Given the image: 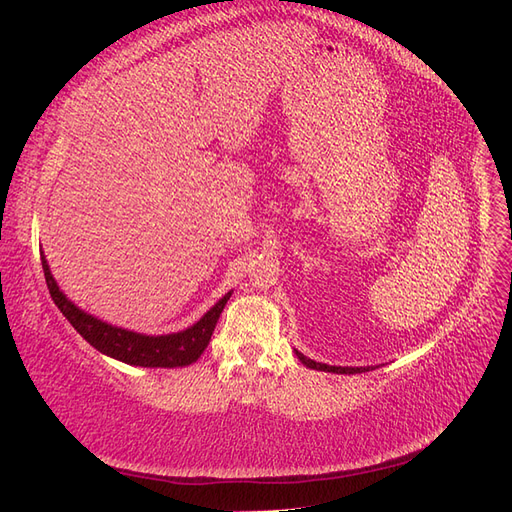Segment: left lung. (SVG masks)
I'll return each mask as SVG.
<instances>
[{
	"label": "left lung",
	"instance_id": "1",
	"mask_svg": "<svg viewBox=\"0 0 512 512\" xmlns=\"http://www.w3.org/2000/svg\"><path fill=\"white\" fill-rule=\"evenodd\" d=\"M297 356H299V361H301L303 365L312 367V369H318V371H333V374H361V371H369V369H365V367H335V365L316 363V361H312V359H307V356H303L301 352H297Z\"/></svg>",
	"mask_w": 512,
	"mask_h": 512
}]
</instances>
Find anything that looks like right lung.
Here are the masks:
<instances>
[{"label":"right lung","instance_id":"add662e5","mask_svg":"<svg viewBox=\"0 0 512 512\" xmlns=\"http://www.w3.org/2000/svg\"><path fill=\"white\" fill-rule=\"evenodd\" d=\"M42 269L46 286H49L51 292V299L59 307V312L68 318L72 327L83 335V339H87V342L102 354H108L117 361L138 367H185L198 361V356L209 346L215 324H218L222 309L230 299V292L224 294V297L190 329H185L181 333L151 337L111 327V324L81 312L79 307L66 299V294L55 284L44 256Z\"/></svg>","mask_w":512,"mask_h":512}]
</instances>
